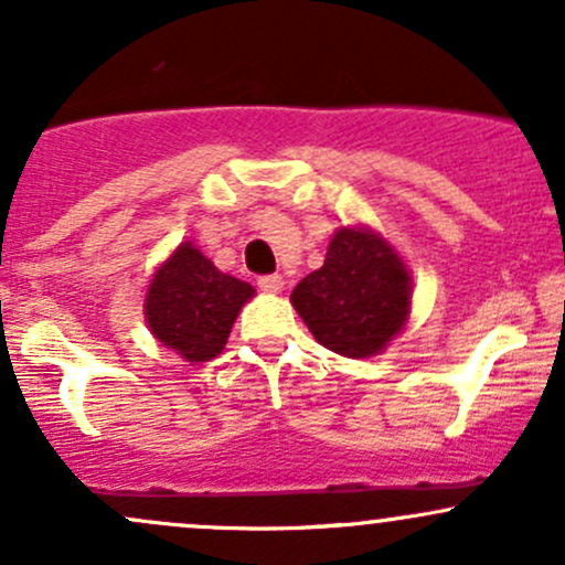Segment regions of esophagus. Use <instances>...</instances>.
Masks as SVG:
<instances>
[{
    "mask_svg": "<svg viewBox=\"0 0 565 565\" xmlns=\"http://www.w3.org/2000/svg\"><path fill=\"white\" fill-rule=\"evenodd\" d=\"M257 287H260L263 291H281V287H284V278L278 276V274L260 276V278H257Z\"/></svg>",
    "mask_w": 565,
    "mask_h": 565,
    "instance_id": "esophagus-1",
    "label": "esophagus"
}]
</instances>
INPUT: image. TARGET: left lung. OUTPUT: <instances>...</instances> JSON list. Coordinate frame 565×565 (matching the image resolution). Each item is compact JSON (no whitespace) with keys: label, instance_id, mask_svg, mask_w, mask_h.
<instances>
[{"label":"left lung","instance_id":"left-lung-1","mask_svg":"<svg viewBox=\"0 0 565 565\" xmlns=\"http://www.w3.org/2000/svg\"><path fill=\"white\" fill-rule=\"evenodd\" d=\"M408 291L412 278L391 246L369 231L340 228L321 268L291 291V305L323 348L366 359L401 332Z\"/></svg>","mask_w":565,"mask_h":565}]
</instances>
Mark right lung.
Instances as JSON below:
<instances>
[{
	"mask_svg": "<svg viewBox=\"0 0 565 565\" xmlns=\"http://www.w3.org/2000/svg\"><path fill=\"white\" fill-rule=\"evenodd\" d=\"M255 295L206 260L191 244L178 252L153 276L146 297V319L167 348L188 361H210L225 348L242 305Z\"/></svg>",
	"mask_w": 565,
	"mask_h": 565,
	"instance_id": "add662e5",
	"label": "right lung"
}]
</instances>
